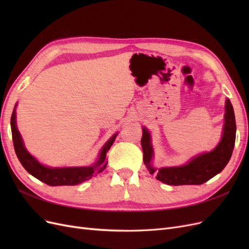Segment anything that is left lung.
<instances>
[{
    "mask_svg": "<svg viewBox=\"0 0 249 249\" xmlns=\"http://www.w3.org/2000/svg\"><path fill=\"white\" fill-rule=\"evenodd\" d=\"M236 140V119L231 101H225L224 124L222 137L214 149L209 153L195 156L180 166L162 167L157 170L152 165L154 148L152 136L145 126L142 127L141 146L144 162L150 175L156 173V178L171 186L201 185L221 172L229 163Z\"/></svg>",
    "mask_w": 249,
    "mask_h": 249,
    "instance_id": "left-lung-1",
    "label": "left lung"
}]
</instances>
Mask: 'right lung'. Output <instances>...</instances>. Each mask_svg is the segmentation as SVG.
Wrapping results in <instances>:
<instances>
[{
  "mask_svg": "<svg viewBox=\"0 0 249 249\" xmlns=\"http://www.w3.org/2000/svg\"><path fill=\"white\" fill-rule=\"evenodd\" d=\"M17 106L18 104L14 106L10 122L13 145L20 164L30 175H32L34 178L49 186H74L90 179L93 176L104 171L106 168L108 164L107 153L114 143L118 133H115L105 143L96 161L90 166L49 167L37 161L25 147L21 135L17 126Z\"/></svg>",
  "mask_w": 249,
  "mask_h": 249,
  "instance_id": "obj_1",
  "label": "right lung"
}]
</instances>
